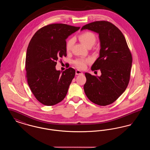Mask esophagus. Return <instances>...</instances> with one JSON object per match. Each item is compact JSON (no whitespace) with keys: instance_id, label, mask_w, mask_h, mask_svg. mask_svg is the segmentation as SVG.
<instances>
[{"instance_id":"1","label":"esophagus","mask_w":150,"mask_h":150,"mask_svg":"<svg viewBox=\"0 0 150 150\" xmlns=\"http://www.w3.org/2000/svg\"><path fill=\"white\" fill-rule=\"evenodd\" d=\"M75 74H76V75H80V74H83V72L79 70H76V72H75Z\"/></svg>"}]
</instances>
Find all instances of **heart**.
Here are the masks:
<instances>
[{"label":"heart","mask_w":150,"mask_h":150,"mask_svg":"<svg viewBox=\"0 0 150 150\" xmlns=\"http://www.w3.org/2000/svg\"><path fill=\"white\" fill-rule=\"evenodd\" d=\"M80 40L88 48L92 47L95 44L97 38L96 35L90 31H86L80 34L79 37ZM74 43V39H70L66 43V50L69 52L71 50L72 47ZM92 62V59L91 58H78L74 61V64L80 69H84L86 66V64Z\"/></svg>","instance_id":"heart-1"}]
</instances>
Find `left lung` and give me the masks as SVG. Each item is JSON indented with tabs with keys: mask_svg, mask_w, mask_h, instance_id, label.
<instances>
[{
	"mask_svg": "<svg viewBox=\"0 0 150 150\" xmlns=\"http://www.w3.org/2000/svg\"><path fill=\"white\" fill-rule=\"evenodd\" d=\"M99 34L100 57L93 64L92 71L100 70L101 75L85 73L84 89L93 103L106 106L117 100L127 88L130 79L132 56L121 31L106 21L91 22L83 26Z\"/></svg>",
	"mask_w": 150,
	"mask_h": 150,
	"instance_id": "obj_1",
	"label": "left lung"
}]
</instances>
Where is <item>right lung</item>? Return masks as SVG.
I'll return each mask as SVG.
<instances>
[{
	"label": "right lung",
	"mask_w": 150,
	"mask_h": 150,
	"mask_svg": "<svg viewBox=\"0 0 150 150\" xmlns=\"http://www.w3.org/2000/svg\"><path fill=\"white\" fill-rule=\"evenodd\" d=\"M80 27L53 23L39 29L29 44L25 61L29 87L40 103L56 105L66 97L75 75L70 67L64 71L56 69L57 61L66 57V39Z\"/></svg>",
	"instance_id": "obj_1"
}]
</instances>
